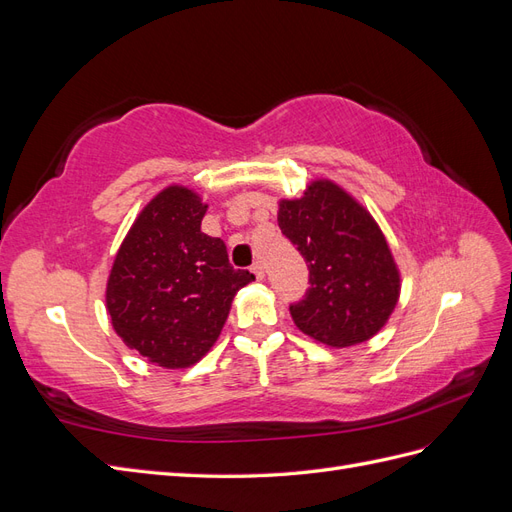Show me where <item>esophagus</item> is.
<instances>
[{
  "label": "esophagus",
  "mask_w": 512,
  "mask_h": 512,
  "mask_svg": "<svg viewBox=\"0 0 512 512\" xmlns=\"http://www.w3.org/2000/svg\"><path fill=\"white\" fill-rule=\"evenodd\" d=\"M252 271H254V275L258 277V280H262V277H265V267H262V262L260 260H256L254 265H252Z\"/></svg>",
  "instance_id": "34e87169"
}]
</instances>
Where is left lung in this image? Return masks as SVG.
I'll list each match as a JSON object with an SVG mask.
<instances>
[{
	"mask_svg": "<svg viewBox=\"0 0 512 512\" xmlns=\"http://www.w3.org/2000/svg\"><path fill=\"white\" fill-rule=\"evenodd\" d=\"M282 235L309 271L303 299L290 303L297 327L344 348L382 329L399 297V273L371 215L331 181H316L299 200H282Z\"/></svg>",
	"mask_w": 512,
	"mask_h": 512,
	"instance_id": "left-lung-1",
	"label": "left lung"
}]
</instances>
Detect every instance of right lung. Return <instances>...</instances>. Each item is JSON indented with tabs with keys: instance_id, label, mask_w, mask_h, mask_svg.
Returning a JSON list of instances; mask_svg holds the SVG:
<instances>
[{
	"instance_id": "obj_1",
	"label": "right lung",
	"mask_w": 512,
	"mask_h": 512,
	"mask_svg": "<svg viewBox=\"0 0 512 512\" xmlns=\"http://www.w3.org/2000/svg\"><path fill=\"white\" fill-rule=\"evenodd\" d=\"M207 207L166 188L138 215L106 286L117 335L162 367H188L218 339L237 290L254 273L230 265L226 245L200 230Z\"/></svg>"
}]
</instances>
